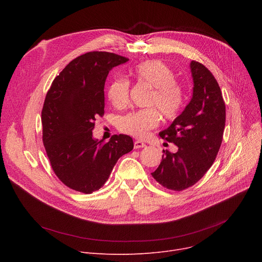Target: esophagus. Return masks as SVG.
<instances>
[{
  "label": "esophagus",
  "mask_w": 262,
  "mask_h": 262,
  "mask_svg": "<svg viewBox=\"0 0 262 262\" xmlns=\"http://www.w3.org/2000/svg\"><path fill=\"white\" fill-rule=\"evenodd\" d=\"M145 146V143H143L142 141H135L134 142V147L137 149V148H141V147H144Z\"/></svg>",
  "instance_id": "obj_1"
}]
</instances>
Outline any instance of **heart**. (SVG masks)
Here are the masks:
<instances>
[{
	"instance_id": "1",
	"label": "heart",
	"mask_w": 262,
	"mask_h": 262,
	"mask_svg": "<svg viewBox=\"0 0 262 262\" xmlns=\"http://www.w3.org/2000/svg\"><path fill=\"white\" fill-rule=\"evenodd\" d=\"M130 74L134 78L152 88L146 101L145 109L136 110L120 119L118 127L120 132L136 138H143L147 132L158 125L160 114L167 120H173L184 105V89L175 80L171 68L160 60H146L135 66ZM129 84L122 78L112 81L107 90L109 102L116 108L122 109L128 104Z\"/></svg>"
}]
</instances>
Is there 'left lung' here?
Instances as JSON below:
<instances>
[{
    "label": "left lung",
    "instance_id": "left-lung-1",
    "mask_svg": "<svg viewBox=\"0 0 262 262\" xmlns=\"http://www.w3.org/2000/svg\"><path fill=\"white\" fill-rule=\"evenodd\" d=\"M193 93L184 112L159 136L178 146L163 150L152 176L164 188L182 191L196 184L217 155L225 127V103L212 73L204 64L190 62Z\"/></svg>",
    "mask_w": 262,
    "mask_h": 262
}]
</instances>
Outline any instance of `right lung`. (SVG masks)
<instances>
[{"instance_id": "right-lung-1", "label": "right lung", "mask_w": 262, "mask_h": 262, "mask_svg": "<svg viewBox=\"0 0 262 262\" xmlns=\"http://www.w3.org/2000/svg\"><path fill=\"white\" fill-rule=\"evenodd\" d=\"M126 61L108 52L80 55L55 77L47 93L42 141L54 173L75 191L89 194L99 190L118 159L134 148L127 135H114L108 142L92 136L95 118L104 115L107 75Z\"/></svg>"}]
</instances>
